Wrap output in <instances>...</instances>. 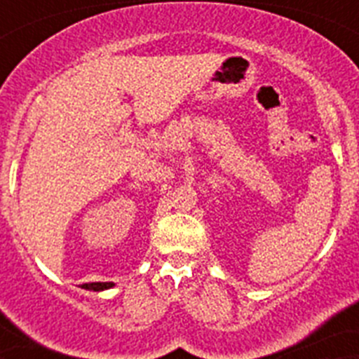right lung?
Returning <instances> with one entry per match:
<instances>
[{"instance_id":"right-lung-1","label":"right lung","mask_w":359,"mask_h":359,"mask_svg":"<svg viewBox=\"0 0 359 359\" xmlns=\"http://www.w3.org/2000/svg\"><path fill=\"white\" fill-rule=\"evenodd\" d=\"M115 284L113 282H90V284H82V290H91V291H104L113 287Z\"/></svg>"}]
</instances>
